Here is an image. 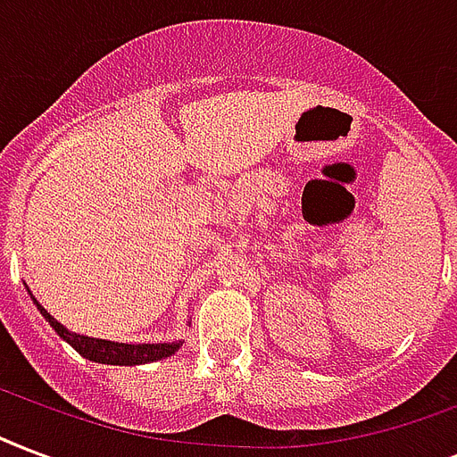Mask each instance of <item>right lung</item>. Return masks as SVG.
Instances as JSON below:
<instances>
[{
    "label": "right lung",
    "mask_w": 457,
    "mask_h": 457,
    "mask_svg": "<svg viewBox=\"0 0 457 457\" xmlns=\"http://www.w3.org/2000/svg\"><path fill=\"white\" fill-rule=\"evenodd\" d=\"M28 290V287H26ZM30 295V290H28ZM33 304L37 306V312L43 313L45 321L50 323L54 333H57L62 340L74 347L76 353L86 357L90 361H97V364H114V367H136V364H151V361L165 360V357H172L179 347H182V340H174V343H114V340H103V337H90L81 336V333H74L66 326L52 316L47 309H45L37 299L30 295Z\"/></svg>",
    "instance_id": "right-lung-1"
}]
</instances>
